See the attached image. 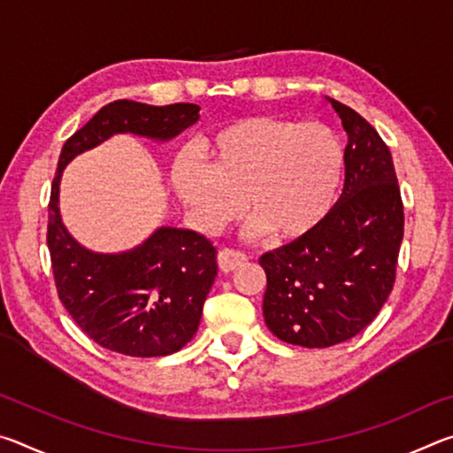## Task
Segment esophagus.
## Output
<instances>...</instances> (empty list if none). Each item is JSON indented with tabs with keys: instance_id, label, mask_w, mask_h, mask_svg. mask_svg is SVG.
Instances as JSON below:
<instances>
[{
	"instance_id": "obj_1",
	"label": "esophagus",
	"mask_w": 453,
	"mask_h": 453,
	"mask_svg": "<svg viewBox=\"0 0 453 453\" xmlns=\"http://www.w3.org/2000/svg\"><path fill=\"white\" fill-rule=\"evenodd\" d=\"M245 262H248V256L242 254V251H235V250H229V248H224L219 250L218 254V264H219V270L221 272H234L235 267L243 265Z\"/></svg>"
}]
</instances>
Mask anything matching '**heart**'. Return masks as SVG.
Instances as JSON below:
<instances>
[{
	"mask_svg": "<svg viewBox=\"0 0 453 453\" xmlns=\"http://www.w3.org/2000/svg\"><path fill=\"white\" fill-rule=\"evenodd\" d=\"M203 165L181 151L172 165L180 202L205 232L243 211L256 234L297 242L324 224L340 191L346 153L332 127L272 116L237 119L202 142Z\"/></svg>",
	"mask_w": 453,
	"mask_h": 453,
	"instance_id": "heart-1",
	"label": "heart"
}]
</instances>
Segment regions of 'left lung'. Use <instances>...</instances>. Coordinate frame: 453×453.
<instances>
[{"label": "left lung", "instance_id": "8db88e82", "mask_svg": "<svg viewBox=\"0 0 453 453\" xmlns=\"http://www.w3.org/2000/svg\"><path fill=\"white\" fill-rule=\"evenodd\" d=\"M327 102L348 134L342 196L316 232L259 257L265 326L302 348L335 346L372 324L392 294L403 240L392 153L357 111Z\"/></svg>", "mask_w": 453, "mask_h": 453}]
</instances>
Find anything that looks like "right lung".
Listing matches in <instances>:
<instances>
[{
  "label": "right lung",
  "mask_w": 453,
  "mask_h": 453,
  "mask_svg": "<svg viewBox=\"0 0 453 453\" xmlns=\"http://www.w3.org/2000/svg\"><path fill=\"white\" fill-rule=\"evenodd\" d=\"M199 119V105H148L118 99L104 105L64 143L51 183L48 248L64 308L83 334L132 357L180 351L196 335L203 302L218 275L216 248L191 229L162 226L119 254L91 251L67 232L59 213L65 165L116 134L170 142Z\"/></svg>",
  "instance_id": "right-lung-1"
}]
</instances>
